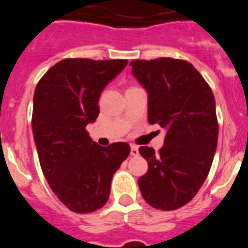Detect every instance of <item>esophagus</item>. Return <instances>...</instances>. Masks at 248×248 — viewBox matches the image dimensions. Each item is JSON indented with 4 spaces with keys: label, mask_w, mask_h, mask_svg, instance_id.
<instances>
[{
    "label": "esophagus",
    "mask_w": 248,
    "mask_h": 248,
    "mask_svg": "<svg viewBox=\"0 0 248 248\" xmlns=\"http://www.w3.org/2000/svg\"><path fill=\"white\" fill-rule=\"evenodd\" d=\"M130 155L131 156H138L139 155V149H138V146H131Z\"/></svg>",
    "instance_id": "obj_1"
}]
</instances>
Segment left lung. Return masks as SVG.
<instances>
[{"label": "left lung", "instance_id": "obj_1", "mask_svg": "<svg viewBox=\"0 0 248 248\" xmlns=\"http://www.w3.org/2000/svg\"><path fill=\"white\" fill-rule=\"evenodd\" d=\"M130 65L148 93V122L166 130L159 153L139 149L149 164L138 181L140 192L155 209L176 210L198 194L211 168L218 137L214 94L186 61L137 59Z\"/></svg>", "mask_w": 248, "mask_h": 248}]
</instances>
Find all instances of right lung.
I'll use <instances>...</instances> for the list:
<instances>
[{
  "instance_id": "right-lung-1",
  "label": "right lung",
  "mask_w": 248,
  "mask_h": 248,
  "mask_svg": "<svg viewBox=\"0 0 248 248\" xmlns=\"http://www.w3.org/2000/svg\"><path fill=\"white\" fill-rule=\"evenodd\" d=\"M126 64V59H63L34 91L32 130L39 164L57 198L77 214L105 205L114 172L130 153L122 141L103 148L85 130L99 114L102 92Z\"/></svg>"
}]
</instances>
